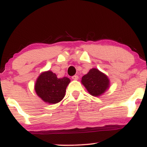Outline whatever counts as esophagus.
I'll list each match as a JSON object with an SVG mask.
<instances>
[{
    "label": "esophagus",
    "instance_id": "34e87169",
    "mask_svg": "<svg viewBox=\"0 0 147 147\" xmlns=\"http://www.w3.org/2000/svg\"><path fill=\"white\" fill-rule=\"evenodd\" d=\"M72 79H74V80H77L79 79V77L77 75H74L72 77Z\"/></svg>",
    "mask_w": 147,
    "mask_h": 147
}]
</instances>
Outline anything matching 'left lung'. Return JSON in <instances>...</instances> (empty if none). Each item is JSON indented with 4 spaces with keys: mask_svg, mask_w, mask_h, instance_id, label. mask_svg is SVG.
Segmentation results:
<instances>
[{
    "mask_svg": "<svg viewBox=\"0 0 147 147\" xmlns=\"http://www.w3.org/2000/svg\"><path fill=\"white\" fill-rule=\"evenodd\" d=\"M88 92L94 97H99L110 87V80L108 76L97 68H92L81 81Z\"/></svg>",
    "mask_w": 147,
    "mask_h": 147,
    "instance_id": "1",
    "label": "left lung"
}]
</instances>
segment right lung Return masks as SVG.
<instances>
[{"mask_svg": "<svg viewBox=\"0 0 147 147\" xmlns=\"http://www.w3.org/2000/svg\"><path fill=\"white\" fill-rule=\"evenodd\" d=\"M68 77L58 78L51 70L41 72L36 79L34 90L36 95L46 104H55L65 97L66 88L70 84Z\"/></svg>", "mask_w": 147, "mask_h": 147, "instance_id": "1", "label": "right lung"}]
</instances>
